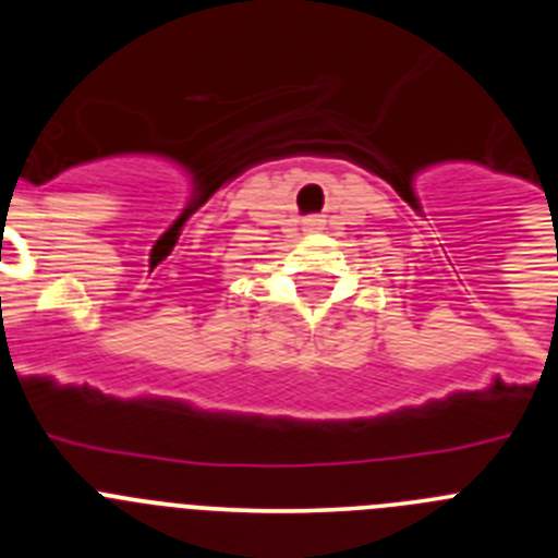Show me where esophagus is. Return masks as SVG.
I'll list each match as a JSON object with an SVG mask.
<instances>
[{
    "label": "esophagus",
    "instance_id": "34e87169",
    "mask_svg": "<svg viewBox=\"0 0 558 558\" xmlns=\"http://www.w3.org/2000/svg\"><path fill=\"white\" fill-rule=\"evenodd\" d=\"M322 226H324V220H318V218L307 220V229H322Z\"/></svg>",
    "mask_w": 558,
    "mask_h": 558
}]
</instances>
